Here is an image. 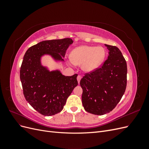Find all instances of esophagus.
Here are the masks:
<instances>
[{
    "label": "esophagus",
    "instance_id": "obj_1",
    "mask_svg": "<svg viewBox=\"0 0 149 149\" xmlns=\"http://www.w3.org/2000/svg\"><path fill=\"white\" fill-rule=\"evenodd\" d=\"M81 79V76H79V75H78V77H77V80H78V83H79V82H80V80Z\"/></svg>",
    "mask_w": 149,
    "mask_h": 149
}]
</instances>
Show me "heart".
<instances>
[{"instance_id":"obj_1","label":"heart","mask_w":149,"mask_h":149,"mask_svg":"<svg viewBox=\"0 0 149 149\" xmlns=\"http://www.w3.org/2000/svg\"><path fill=\"white\" fill-rule=\"evenodd\" d=\"M106 55V49L102 47L82 45L71 52V60L74 65L81 66L86 73H90L102 63Z\"/></svg>"}]
</instances>
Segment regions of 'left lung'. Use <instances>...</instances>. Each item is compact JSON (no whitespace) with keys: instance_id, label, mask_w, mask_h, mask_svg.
Here are the masks:
<instances>
[{"instance_id":"obj_1","label":"left lung","mask_w":149,"mask_h":149,"mask_svg":"<svg viewBox=\"0 0 149 149\" xmlns=\"http://www.w3.org/2000/svg\"><path fill=\"white\" fill-rule=\"evenodd\" d=\"M107 59L100 68L80 81L84 110L95 115L110 112L124 95L127 85V63L119 49L106 45Z\"/></svg>"}]
</instances>
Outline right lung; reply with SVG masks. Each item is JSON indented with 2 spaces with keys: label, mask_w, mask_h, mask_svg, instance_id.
Segmentation results:
<instances>
[{
  "label": "right lung",
  "mask_w": 149,
  "mask_h": 149,
  "mask_svg": "<svg viewBox=\"0 0 149 149\" xmlns=\"http://www.w3.org/2000/svg\"><path fill=\"white\" fill-rule=\"evenodd\" d=\"M71 38L45 40L30 47L24 56L20 78L25 100L45 116L61 112L67 98L78 85V74L63 75L58 70L49 71L42 64V58L50 56L55 61H64Z\"/></svg>",
  "instance_id": "obj_1"
}]
</instances>
